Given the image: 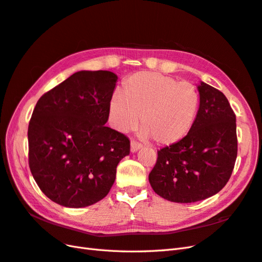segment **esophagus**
Returning <instances> with one entry per match:
<instances>
[{"instance_id": "34e87169", "label": "esophagus", "mask_w": 262, "mask_h": 262, "mask_svg": "<svg viewBox=\"0 0 262 262\" xmlns=\"http://www.w3.org/2000/svg\"><path fill=\"white\" fill-rule=\"evenodd\" d=\"M140 148H141V145H140L139 143H137V141L133 140L132 143H130V151H132V152H136V151H138Z\"/></svg>"}]
</instances>
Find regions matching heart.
Returning a JSON list of instances; mask_svg holds the SVG:
<instances>
[{"mask_svg": "<svg viewBox=\"0 0 262 262\" xmlns=\"http://www.w3.org/2000/svg\"><path fill=\"white\" fill-rule=\"evenodd\" d=\"M200 93L189 82L156 72H137L127 78L122 94L115 92L108 104L110 121L115 129L129 132L141 117L144 137L157 145H174L195 124Z\"/></svg>", "mask_w": 262, "mask_h": 262, "instance_id": "obj_1", "label": "heart"}]
</instances>
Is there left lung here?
Wrapping results in <instances>:
<instances>
[{"label":"left lung","mask_w":262,"mask_h":262,"mask_svg":"<svg viewBox=\"0 0 262 262\" xmlns=\"http://www.w3.org/2000/svg\"><path fill=\"white\" fill-rule=\"evenodd\" d=\"M195 124L179 143L158 151L149 182L170 202L192 203L211 198L228 182L237 158L236 116L226 96L202 82Z\"/></svg>","instance_id":"obj_1"}]
</instances>
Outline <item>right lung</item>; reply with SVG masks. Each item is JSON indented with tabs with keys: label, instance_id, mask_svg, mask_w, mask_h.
Instances as JSON below:
<instances>
[{
	"label": "right lung",
	"instance_id": "add662e5",
	"mask_svg": "<svg viewBox=\"0 0 262 262\" xmlns=\"http://www.w3.org/2000/svg\"><path fill=\"white\" fill-rule=\"evenodd\" d=\"M117 76L78 71L45 93L28 125V162L42 193L79 208L107 195L118 162L129 155L124 134L105 126Z\"/></svg>",
	"mask_w": 262,
	"mask_h": 262
}]
</instances>
